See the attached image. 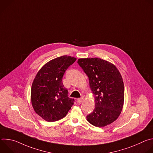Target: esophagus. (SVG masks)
<instances>
[{"label": "esophagus", "instance_id": "34e87169", "mask_svg": "<svg viewBox=\"0 0 153 153\" xmlns=\"http://www.w3.org/2000/svg\"><path fill=\"white\" fill-rule=\"evenodd\" d=\"M83 98H79V99H77V102H78L79 104L82 103L83 102Z\"/></svg>", "mask_w": 153, "mask_h": 153}]
</instances>
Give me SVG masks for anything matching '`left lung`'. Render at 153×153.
<instances>
[{
    "label": "left lung",
    "mask_w": 153,
    "mask_h": 153,
    "mask_svg": "<svg viewBox=\"0 0 153 153\" xmlns=\"http://www.w3.org/2000/svg\"><path fill=\"white\" fill-rule=\"evenodd\" d=\"M77 63L88 76L95 108L86 120L97 127H104L120 116L124 103V85L114 64L98 57L79 59Z\"/></svg>",
    "instance_id": "1"
}]
</instances>
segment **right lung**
I'll list each match as a JSON object with an SVG mask.
<instances>
[{"label":"right lung","mask_w":153,"mask_h":153,"mask_svg":"<svg viewBox=\"0 0 153 153\" xmlns=\"http://www.w3.org/2000/svg\"><path fill=\"white\" fill-rule=\"evenodd\" d=\"M76 60V58L68 56L54 59L40 69L33 82V108L36 114L47 122H55L66 116L74 103V99L68 96L62 78Z\"/></svg>","instance_id":"obj_1"}]
</instances>
